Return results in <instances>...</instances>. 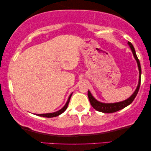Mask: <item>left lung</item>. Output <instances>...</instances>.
Masks as SVG:
<instances>
[{
  "mask_svg": "<svg viewBox=\"0 0 151 151\" xmlns=\"http://www.w3.org/2000/svg\"><path fill=\"white\" fill-rule=\"evenodd\" d=\"M128 45L131 48L132 53H133V56L135 58L136 62H137L138 69H139V82H138V84L137 88L135 90V91L129 98H127V100L121 101V102H115V103H104L101 102L100 101L97 100L96 98L93 96L91 93L90 92V91H88V97L89 99L90 103L93 106V108H94L96 111H100V112H102L104 113H111L116 112L121 109H122L127 106H129V104H131L132 102L134 100V99L135 98L136 96H137L138 91H139L140 83H141V74H142V70H141V65H140V63L139 59L136 55V52L134 48L133 45L131 44L130 42H128Z\"/></svg>",
  "mask_w": 151,
  "mask_h": 151,
  "instance_id": "left-lung-1",
  "label": "left lung"
}]
</instances>
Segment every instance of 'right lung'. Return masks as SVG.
<instances>
[{
	"label": "right lung",
	"instance_id": "obj_1",
	"mask_svg": "<svg viewBox=\"0 0 151 151\" xmlns=\"http://www.w3.org/2000/svg\"><path fill=\"white\" fill-rule=\"evenodd\" d=\"M72 93H71L69 95V98H68V100L67 101V102H66V104H65V106H64L61 109H60L59 111H55V112H53V113H43V114H35V115H38V116L45 117H54L58 116V115H60V114H62L63 113L65 112V111H66V109H67L68 104H69V101H70V99H71V97L72 96Z\"/></svg>",
	"mask_w": 151,
	"mask_h": 151
}]
</instances>
